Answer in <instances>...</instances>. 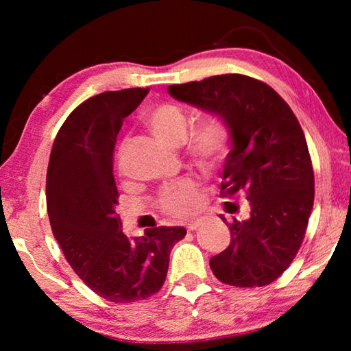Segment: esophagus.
<instances>
[{"mask_svg":"<svg viewBox=\"0 0 351 351\" xmlns=\"http://www.w3.org/2000/svg\"><path fill=\"white\" fill-rule=\"evenodd\" d=\"M201 224H203V219H193V221H190V223L187 224V230H195V229H198Z\"/></svg>","mask_w":351,"mask_h":351,"instance_id":"esophagus-1","label":"esophagus"}]
</instances>
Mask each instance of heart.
I'll return each instance as SVG.
<instances>
[{"label": "heart", "mask_w": 351, "mask_h": 351, "mask_svg": "<svg viewBox=\"0 0 351 351\" xmlns=\"http://www.w3.org/2000/svg\"><path fill=\"white\" fill-rule=\"evenodd\" d=\"M142 121L159 141L169 145L181 144L186 138L189 114L184 106L164 102L144 112ZM229 130L221 119L207 114L195 123L189 136V154L198 167L210 170L223 161L229 152ZM199 204L198 187L190 180L165 189L161 207L171 217H186Z\"/></svg>", "instance_id": "1"}]
</instances>
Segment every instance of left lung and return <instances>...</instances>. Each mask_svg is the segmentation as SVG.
Returning a JSON list of instances; mask_svg holds the SVG:
<instances>
[{
	"mask_svg": "<svg viewBox=\"0 0 351 351\" xmlns=\"http://www.w3.org/2000/svg\"><path fill=\"white\" fill-rule=\"evenodd\" d=\"M169 93L226 123L232 148L224 162L221 197L243 195L251 206L247 219L228 223L230 245L210 258L212 272L239 288L269 285L300 249L314 203L304 130L269 85L243 74L170 85Z\"/></svg>",
	"mask_w": 351,
	"mask_h": 351,
	"instance_id": "8db88e82",
	"label": "left lung"
}]
</instances>
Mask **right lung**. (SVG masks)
Wrapping results in <instances>:
<instances>
[{
	"label": "right lung",
	"mask_w": 351,
	"mask_h": 351,
	"mask_svg": "<svg viewBox=\"0 0 351 351\" xmlns=\"http://www.w3.org/2000/svg\"><path fill=\"white\" fill-rule=\"evenodd\" d=\"M148 91H105L80 104L58 130L47 165L52 234L86 287L114 304L156 294L167 277L171 247L186 237L181 226H161L128 239L116 213L112 156L117 133Z\"/></svg>",
	"instance_id": "1"
}]
</instances>
